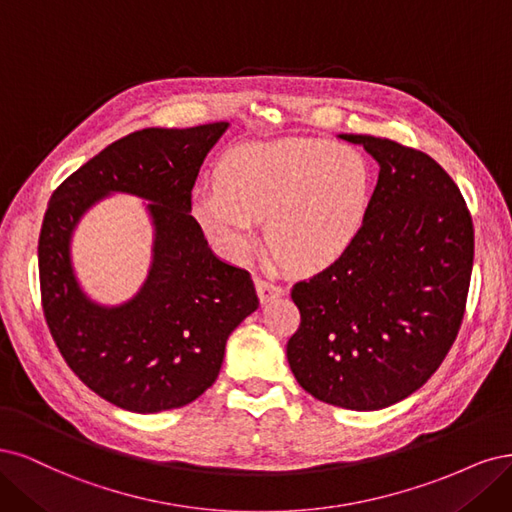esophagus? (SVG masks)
<instances>
[{
  "label": "esophagus",
  "mask_w": 512,
  "mask_h": 512,
  "mask_svg": "<svg viewBox=\"0 0 512 512\" xmlns=\"http://www.w3.org/2000/svg\"><path fill=\"white\" fill-rule=\"evenodd\" d=\"M255 287H257V293H259V300L261 302H270V300L280 298V295L287 293V289L283 285L272 283V280H266V278H261V276L255 278Z\"/></svg>",
  "instance_id": "esophagus-1"
}]
</instances>
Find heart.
<instances>
[{
	"instance_id": "1",
	"label": "heart",
	"mask_w": 512,
	"mask_h": 512,
	"mask_svg": "<svg viewBox=\"0 0 512 512\" xmlns=\"http://www.w3.org/2000/svg\"><path fill=\"white\" fill-rule=\"evenodd\" d=\"M372 202L368 159L349 144L278 138L242 144L217 166V191H200L195 214L229 253L255 244L266 219L274 255L287 268L319 272L364 229Z\"/></svg>"
}]
</instances>
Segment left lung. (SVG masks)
I'll list each match as a JSON object with an SVG mask.
<instances>
[{
    "instance_id": "1",
    "label": "left lung",
    "mask_w": 512,
    "mask_h": 512,
    "mask_svg": "<svg viewBox=\"0 0 512 512\" xmlns=\"http://www.w3.org/2000/svg\"><path fill=\"white\" fill-rule=\"evenodd\" d=\"M378 161L364 229L336 263L291 289L287 359L325 404L378 410L423 387L464 321L474 227L438 163L389 138L340 136Z\"/></svg>"
}]
</instances>
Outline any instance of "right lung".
Masks as SVG:
<instances>
[{
    "label": "right lung",
    "mask_w": 512,
    "mask_h": 512,
    "mask_svg": "<svg viewBox=\"0 0 512 512\" xmlns=\"http://www.w3.org/2000/svg\"><path fill=\"white\" fill-rule=\"evenodd\" d=\"M227 123L148 127L108 144L53 191L38 240L44 319L65 364L91 391L131 412L187 406L217 381L229 334L257 310L251 274L210 251L191 189ZM121 190L152 202L154 266L134 301L93 305L69 263L77 219Z\"/></svg>",
    "instance_id": "add662e5"
}]
</instances>
